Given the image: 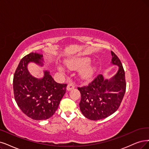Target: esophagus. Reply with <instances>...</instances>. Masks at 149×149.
Here are the masks:
<instances>
[{
    "label": "esophagus",
    "instance_id": "esophagus-1",
    "mask_svg": "<svg viewBox=\"0 0 149 149\" xmlns=\"http://www.w3.org/2000/svg\"><path fill=\"white\" fill-rule=\"evenodd\" d=\"M75 86V84L73 83V82H70V83H69L67 86V90L70 91L71 90H72L74 88Z\"/></svg>",
    "mask_w": 149,
    "mask_h": 149
}]
</instances>
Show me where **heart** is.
Instances as JSON below:
<instances>
[{
  "label": "heart",
  "mask_w": 149,
  "mask_h": 149,
  "mask_svg": "<svg viewBox=\"0 0 149 149\" xmlns=\"http://www.w3.org/2000/svg\"><path fill=\"white\" fill-rule=\"evenodd\" d=\"M91 62L90 58L88 57H84V58H74L69 60L67 63V65L68 67L71 69H81L85 68L86 66L88 65ZM58 69L59 71L63 72L64 71V68L61 65L58 66ZM95 70V68L93 67H90L87 68L84 70L82 74L83 77L86 79H90L93 74H94V72Z\"/></svg>",
  "instance_id": "b5f03b06"
}]
</instances>
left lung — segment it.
<instances>
[{
	"label": "left lung",
	"instance_id": "8db88e82",
	"mask_svg": "<svg viewBox=\"0 0 149 149\" xmlns=\"http://www.w3.org/2000/svg\"><path fill=\"white\" fill-rule=\"evenodd\" d=\"M112 64L118 66L117 74L110 79L98 75L88 86L78 87L81 94L80 111L91 120L105 118L117 111L126 91L123 65L118 56L111 51Z\"/></svg>",
	"mask_w": 149,
	"mask_h": 149
}]
</instances>
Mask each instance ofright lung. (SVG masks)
Returning a JSON list of instances; mask_svg holds the SVG:
<instances>
[{
  "mask_svg": "<svg viewBox=\"0 0 149 149\" xmlns=\"http://www.w3.org/2000/svg\"><path fill=\"white\" fill-rule=\"evenodd\" d=\"M42 54L31 53L22 58L13 81L15 100L18 107L27 117L35 120H47L53 116L67 87V84L55 81L49 71H44L42 79L30 74L27 64L33 62L42 66Z\"/></svg>",
  "mask_w": 149,
  "mask_h": 149,
  "instance_id": "obj_1",
  "label": "right lung"
}]
</instances>
